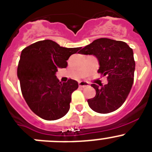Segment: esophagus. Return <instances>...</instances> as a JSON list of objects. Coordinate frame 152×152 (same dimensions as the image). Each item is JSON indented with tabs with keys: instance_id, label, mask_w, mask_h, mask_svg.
<instances>
[{
	"instance_id": "obj_1",
	"label": "esophagus",
	"mask_w": 152,
	"mask_h": 152,
	"mask_svg": "<svg viewBox=\"0 0 152 152\" xmlns=\"http://www.w3.org/2000/svg\"><path fill=\"white\" fill-rule=\"evenodd\" d=\"M89 86V83H87V82H85V81H80L79 82V86L80 87H86V86Z\"/></svg>"
}]
</instances>
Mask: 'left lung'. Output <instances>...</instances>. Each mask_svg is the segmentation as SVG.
<instances>
[{
    "instance_id": "8db88e82",
    "label": "left lung",
    "mask_w": 152,
    "mask_h": 152,
    "mask_svg": "<svg viewBox=\"0 0 152 152\" xmlns=\"http://www.w3.org/2000/svg\"><path fill=\"white\" fill-rule=\"evenodd\" d=\"M79 53L95 56L99 63L98 72L107 75V84L91 85L96 95L87 100L89 107L99 113L116 110L126 100L134 83L133 50L124 42L101 38L85 46Z\"/></svg>"
}]
</instances>
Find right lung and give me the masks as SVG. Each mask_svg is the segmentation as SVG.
<instances>
[{
    "mask_svg": "<svg viewBox=\"0 0 152 152\" xmlns=\"http://www.w3.org/2000/svg\"><path fill=\"white\" fill-rule=\"evenodd\" d=\"M80 48H64L50 39L39 41L21 51L17 76L24 100L33 112L45 120H56L69 110L76 80L62 83L56 76Z\"/></svg>",
    "mask_w": 152,
    "mask_h": 152,
    "instance_id": "1",
    "label": "right lung"
}]
</instances>
